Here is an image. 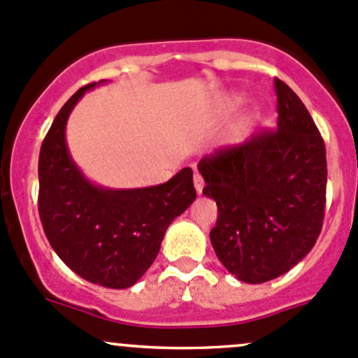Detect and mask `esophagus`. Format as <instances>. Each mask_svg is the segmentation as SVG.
Returning a JSON list of instances; mask_svg holds the SVG:
<instances>
[{
	"label": "esophagus",
	"mask_w": 358,
	"mask_h": 358,
	"mask_svg": "<svg viewBox=\"0 0 358 358\" xmlns=\"http://www.w3.org/2000/svg\"><path fill=\"white\" fill-rule=\"evenodd\" d=\"M194 187H196L197 194H201L202 189H204V180H202V176L199 175V173H196V175H194Z\"/></svg>",
	"instance_id": "34e87169"
}]
</instances>
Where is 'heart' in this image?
<instances>
[{
  "instance_id": "b5f03b06",
  "label": "heart",
  "mask_w": 358,
  "mask_h": 358,
  "mask_svg": "<svg viewBox=\"0 0 358 358\" xmlns=\"http://www.w3.org/2000/svg\"><path fill=\"white\" fill-rule=\"evenodd\" d=\"M236 102H239V103H241V102H244V99H241V96H237Z\"/></svg>"
}]
</instances>
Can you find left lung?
Returning a JSON list of instances; mask_svg holds the SVG:
<instances>
[{
    "label": "left lung",
    "instance_id": "8db88e82",
    "mask_svg": "<svg viewBox=\"0 0 358 358\" xmlns=\"http://www.w3.org/2000/svg\"><path fill=\"white\" fill-rule=\"evenodd\" d=\"M277 129L216 150L197 164L202 194L218 206L209 232L237 279L262 284L289 272L315 246L326 209V145L312 115L284 81Z\"/></svg>",
    "mask_w": 358,
    "mask_h": 358
}]
</instances>
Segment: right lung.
Here are the masks:
<instances>
[{
	"label": "right lung",
	"instance_id": "1",
	"mask_svg": "<svg viewBox=\"0 0 358 358\" xmlns=\"http://www.w3.org/2000/svg\"><path fill=\"white\" fill-rule=\"evenodd\" d=\"M92 83L60 109L39 152V216L59 258L92 284L124 289L149 270L166 229L194 201L192 169L143 189H106L90 182L69 154L66 124Z\"/></svg>",
	"mask_w": 358,
	"mask_h": 358
}]
</instances>
